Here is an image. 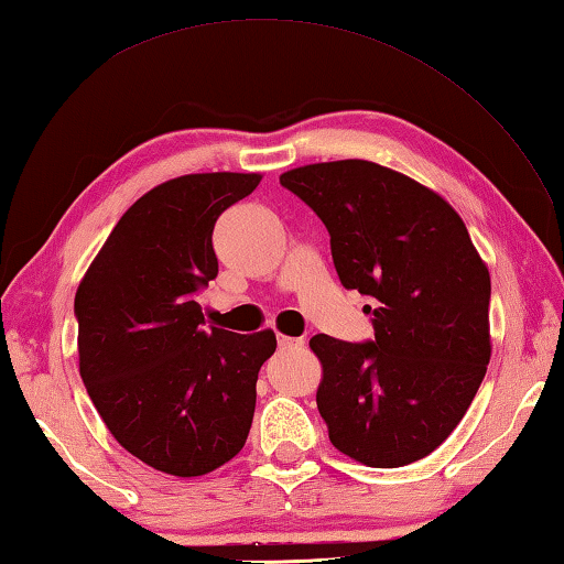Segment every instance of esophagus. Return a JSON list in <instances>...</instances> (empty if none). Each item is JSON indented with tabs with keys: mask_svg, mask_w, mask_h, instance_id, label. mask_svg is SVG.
<instances>
[{
	"mask_svg": "<svg viewBox=\"0 0 564 564\" xmlns=\"http://www.w3.org/2000/svg\"><path fill=\"white\" fill-rule=\"evenodd\" d=\"M305 341L295 339V337H285V334H279V349H301Z\"/></svg>",
	"mask_w": 564,
	"mask_h": 564,
	"instance_id": "esophagus-1",
	"label": "esophagus"
}]
</instances>
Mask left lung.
Wrapping results in <instances>:
<instances>
[{
    "instance_id": "obj_1",
    "label": "left lung",
    "mask_w": 564,
    "mask_h": 564,
    "mask_svg": "<svg viewBox=\"0 0 564 564\" xmlns=\"http://www.w3.org/2000/svg\"><path fill=\"white\" fill-rule=\"evenodd\" d=\"M281 186L325 223L344 289L370 297L373 339H310L332 446L370 467L424 458L460 424L492 354V283L465 223L431 188L366 160L297 166Z\"/></svg>"
}]
</instances>
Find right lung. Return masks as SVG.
<instances>
[{
  "label": "right lung",
  "instance_id": "1",
  "mask_svg": "<svg viewBox=\"0 0 564 564\" xmlns=\"http://www.w3.org/2000/svg\"><path fill=\"white\" fill-rule=\"evenodd\" d=\"M261 174H186L148 191L75 295L79 376L113 438L154 470L198 477L242 451L275 334L208 327L196 295L218 275L215 220Z\"/></svg>",
  "mask_w": 564,
  "mask_h": 564
}]
</instances>
